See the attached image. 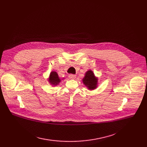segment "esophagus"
Segmentation results:
<instances>
[{"instance_id":"esophagus-1","label":"esophagus","mask_w":147,"mask_h":147,"mask_svg":"<svg viewBox=\"0 0 147 147\" xmlns=\"http://www.w3.org/2000/svg\"><path fill=\"white\" fill-rule=\"evenodd\" d=\"M69 78L71 79H74L76 78V75H74V74H70L69 75Z\"/></svg>"}]
</instances>
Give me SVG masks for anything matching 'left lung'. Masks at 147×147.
Here are the masks:
<instances>
[{"instance_id": "1", "label": "left lung", "mask_w": 147, "mask_h": 147, "mask_svg": "<svg viewBox=\"0 0 147 147\" xmlns=\"http://www.w3.org/2000/svg\"><path fill=\"white\" fill-rule=\"evenodd\" d=\"M82 82L88 89L90 90H95L98 86V78L95 76L94 73L91 69H89L84 74Z\"/></svg>"}]
</instances>
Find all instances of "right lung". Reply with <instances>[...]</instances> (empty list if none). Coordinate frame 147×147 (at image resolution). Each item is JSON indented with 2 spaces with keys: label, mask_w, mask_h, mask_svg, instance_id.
<instances>
[{
  "label": "right lung",
  "mask_w": 147,
  "mask_h": 147,
  "mask_svg": "<svg viewBox=\"0 0 147 147\" xmlns=\"http://www.w3.org/2000/svg\"><path fill=\"white\" fill-rule=\"evenodd\" d=\"M64 78L62 79V80H64ZM48 80L49 84L53 87H55L58 86L61 81V79L59 78L58 73L55 71H52L50 73Z\"/></svg>",
  "instance_id": "1"
}]
</instances>
